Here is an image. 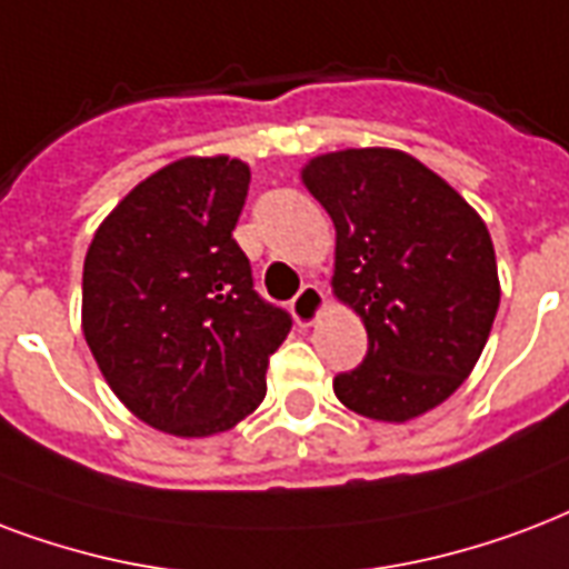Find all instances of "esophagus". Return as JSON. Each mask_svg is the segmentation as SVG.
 <instances>
[{
	"instance_id": "34e87169",
	"label": "esophagus",
	"mask_w": 569,
	"mask_h": 569,
	"mask_svg": "<svg viewBox=\"0 0 569 569\" xmlns=\"http://www.w3.org/2000/svg\"><path fill=\"white\" fill-rule=\"evenodd\" d=\"M322 307H325V292L316 283L301 286V292L292 298V316L301 325L316 322V316L322 313Z\"/></svg>"
}]
</instances>
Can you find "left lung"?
Listing matches in <instances>:
<instances>
[{"mask_svg": "<svg viewBox=\"0 0 569 569\" xmlns=\"http://www.w3.org/2000/svg\"><path fill=\"white\" fill-rule=\"evenodd\" d=\"M303 184L337 229L333 295L361 316L367 358L333 379L363 418L402 423L475 370L496 322L498 268L477 211L397 149L319 154Z\"/></svg>", "mask_w": 569, "mask_h": 569, "instance_id": "left-lung-1", "label": "left lung"}]
</instances>
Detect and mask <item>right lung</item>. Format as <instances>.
I'll return each instance as SVG.
<instances>
[{"mask_svg": "<svg viewBox=\"0 0 569 569\" xmlns=\"http://www.w3.org/2000/svg\"><path fill=\"white\" fill-rule=\"evenodd\" d=\"M250 167L181 158L140 181L94 232L82 333L103 379L149 427L202 439L266 400L268 358L292 328L253 289L232 238Z\"/></svg>", "mask_w": 569, "mask_h": 569, "instance_id": "right-lung-1", "label": "right lung"}]
</instances>
